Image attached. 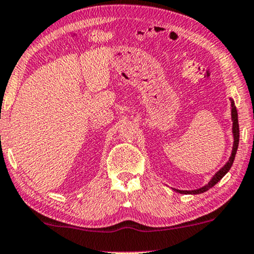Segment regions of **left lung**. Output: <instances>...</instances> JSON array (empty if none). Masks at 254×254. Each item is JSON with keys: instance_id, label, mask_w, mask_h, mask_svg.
I'll list each match as a JSON object with an SVG mask.
<instances>
[{"instance_id": "8db88e82", "label": "left lung", "mask_w": 254, "mask_h": 254, "mask_svg": "<svg viewBox=\"0 0 254 254\" xmlns=\"http://www.w3.org/2000/svg\"><path fill=\"white\" fill-rule=\"evenodd\" d=\"M231 103H232V121H233V138H234V142H233V150H232V156L229 157V160L227 163H226V165L223 166L222 169H220V171H217L215 176H214L213 178H211L209 183L207 184V186L199 188V189H196V190H177L175 189L176 191H178L180 193H193V195H196V193H202L204 191H207V190H209L210 188H213L215 184L219 182L221 178L225 176L227 172L229 171V169L232 168V164L234 162V158H235V154H237V150H238V146H239V122H238V112H237V108H235L234 106V101L231 98Z\"/></svg>"}]
</instances>
